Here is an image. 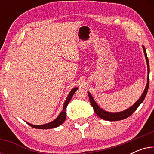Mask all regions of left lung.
<instances>
[{
    "instance_id": "1",
    "label": "left lung",
    "mask_w": 154,
    "mask_h": 154,
    "mask_svg": "<svg viewBox=\"0 0 154 154\" xmlns=\"http://www.w3.org/2000/svg\"><path fill=\"white\" fill-rule=\"evenodd\" d=\"M143 49H144V52L145 57H146V63H147V67H148V76H147V84L146 88H145L144 91L143 92V94L141 96V97L137 101V102L134 104L133 106L130 107L129 109H128L127 110L121 111L119 113H109L107 111H105L100 108L97 104H96V102H94V100L92 98V97L89 92H88V96H89L90 102L91 103V105L93 107L94 112L96 113V114L101 119L106 120V121H121V120L127 119L128 117H129L130 116H131L134 111H136V109L138 108V106L142 104L143 101H144L145 97H146L147 92H148L149 89V60L147 57V54L146 52V50L145 48L143 46Z\"/></svg>"
}]
</instances>
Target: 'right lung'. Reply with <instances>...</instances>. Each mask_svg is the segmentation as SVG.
<instances>
[{"label": "right lung", "mask_w": 154, "mask_h": 154, "mask_svg": "<svg viewBox=\"0 0 154 154\" xmlns=\"http://www.w3.org/2000/svg\"><path fill=\"white\" fill-rule=\"evenodd\" d=\"M77 90H78V88H73V89L71 90L70 92H69V95H68V97H67L66 100L64 102L62 111L60 113V114L58 116V117L55 120H54L53 121L50 122V123H49L44 124V125H31V124L29 123H28L30 126H31L32 128H37V129H50V128H54L58 127V126L62 125V124L64 122L65 119H66V109L67 105L69 104V102L71 101V99L72 98L73 95L74 94L75 92H76Z\"/></svg>", "instance_id": "1"}]
</instances>
